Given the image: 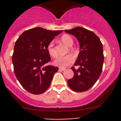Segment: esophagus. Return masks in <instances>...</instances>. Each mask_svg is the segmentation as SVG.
Masks as SVG:
<instances>
[{
	"mask_svg": "<svg viewBox=\"0 0 121 121\" xmlns=\"http://www.w3.org/2000/svg\"><path fill=\"white\" fill-rule=\"evenodd\" d=\"M59 70L61 71H64L65 70V68H59Z\"/></svg>",
	"mask_w": 121,
	"mask_h": 121,
	"instance_id": "34e87169",
	"label": "esophagus"
}]
</instances>
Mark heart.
Returning a JSON list of instances; mask_svg holds the SVG:
<instances>
[{"instance_id": "heart-1", "label": "heart", "mask_w": 121, "mask_h": 121, "mask_svg": "<svg viewBox=\"0 0 121 121\" xmlns=\"http://www.w3.org/2000/svg\"><path fill=\"white\" fill-rule=\"evenodd\" d=\"M61 41L68 47H69V50L71 52H74V53L76 52V50L72 47L73 44H74V40L70 36L68 35H64L61 37ZM47 50L48 53L49 54L51 57H56L57 56V52L54 46L53 41H51L48 43ZM73 61H74V57L71 55H67L65 56H61V57H57L54 61V64L59 67L64 68L69 65Z\"/></svg>"}]
</instances>
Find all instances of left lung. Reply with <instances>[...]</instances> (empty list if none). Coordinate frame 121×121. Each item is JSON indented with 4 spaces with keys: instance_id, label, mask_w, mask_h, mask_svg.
Listing matches in <instances>:
<instances>
[{
    "instance_id": "obj_1",
    "label": "left lung",
    "mask_w": 121,
    "mask_h": 121,
    "mask_svg": "<svg viewBox=\"0 0 121 121\" xmlns=\"http://www.w3.org/2000/svg\"><path fill=\"white\" fill-rule=\"evenodd\" d=\"M73 35L80 43V52L74 65L80 67L71 69L74 75L67 81L68 86L75 92H84L91 88L102 73L104 63L103 47L95 34L81 27L65 30Z\"/></svg>"
}]
</instances>
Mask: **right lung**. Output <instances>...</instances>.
<instances>
[{"label":"right lung","instance_id":"1","mask_svg":"<svg viewBox=\"0 0 121 121\" xmlns=\"http://www.w3.org/2000/svg\"><path fill=\"white\" fill-rule=\"evenodd\" d=\"M63 30L35 27L24 31L16 40L12 56L14 71L22 86L33 94L43 93L49 87L58 68L50 61L48 43Z\"/></svg>","mask_w":121,"mask_h":121}]
</instances>
